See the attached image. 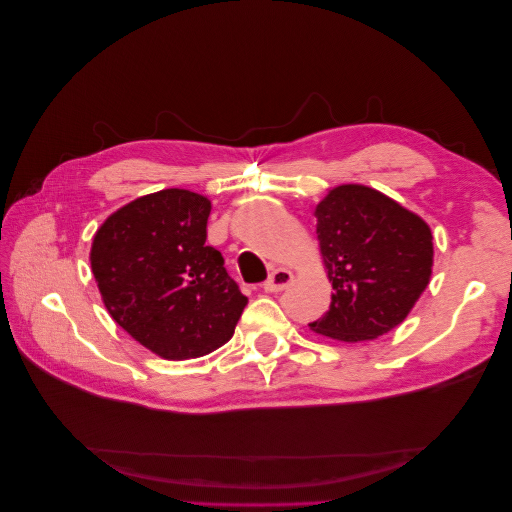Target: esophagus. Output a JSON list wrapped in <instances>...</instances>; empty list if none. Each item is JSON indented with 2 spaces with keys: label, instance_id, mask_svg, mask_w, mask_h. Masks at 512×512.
Listing matches in <instances>:
<instances>
[{
  "label": "esophagus",
  "instance_id": "esophagus-1",
  "mask_svg": "<svg viewBox=\"0 0 512 512\" xmlns=\"http://www.w3.org/2000/svg\"><path fill=\"white\" fill-rule=\"evenodd\" d=\"M290 282H292V273L288 269H282V267L280 269H273L271 275H269V280L265 282V290L267 292H280Z\"/></svg>",
  "mask_w": 512,
  "mask_h": 512
}]
</instances>
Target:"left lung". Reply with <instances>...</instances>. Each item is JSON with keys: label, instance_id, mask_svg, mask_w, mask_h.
<instances>
[{"label": "left lung", "instance_id": "1", "mask_svg": "<svg viewBox=\"0 0 512 512\" xmlns=\"http://www.w3.org/2000/svg\"><path fill=\"white\" fill-rule=\"evenodd\" d=\"M316 235L333 282L329 312L312 331L363 342L393 331L429 284V226L365 185H339L316 207Z\"/></svg>", "mask_w": 512, "mask_h": 512}]
</instances>
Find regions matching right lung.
Returning a JSON list of instances; mask_svg holds the SVG:
<instances>
[{
	"label": "right lung",
	"mask_w": 512,
	"mask_h": 512,
	"mask_svg": "<svg viewBox=\"0 0 512 512\" xmlns=\"http://www.w3.org/2000/svg\"><path fill=\"white\" fill-rule=\"evenodd\" d=\"M209 213L205 196L160 190L115 211L91 245L108 314L168 361L224 346L247 305L222 254L205 243Z\"/></svg>",
	"instance_id": "obj_1"
}]
</instances>
